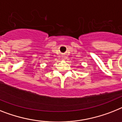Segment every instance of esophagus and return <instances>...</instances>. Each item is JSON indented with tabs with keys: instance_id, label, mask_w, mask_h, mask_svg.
Returning <instances> with one entry per match:
<instances>
[{
	"instance_id": "1",
	"label": "esophagus",
	"mask_w": 122,
	"mask_h": 122,
	"mask_svg": "<svg viewBox=\"0 0 122 122\" xmlns=\"http://www.w3.org/2000/svg\"><path fill=\"white\" fill-rule=\"evenodd\" d=\"M62 59H66V56H65V55H63V56H62Z\"/></svg>"
}]
</instances>
